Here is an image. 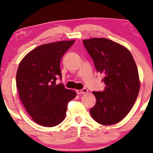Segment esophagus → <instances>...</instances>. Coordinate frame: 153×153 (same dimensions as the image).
<instances>
[{
    "label": "esophagus",
    "instance_id": "34e87169",
    "mask_svg": "<svg viewBox=\"0 0 153 153\" xmlns=\"http://www.w3.org/2000/svg\"><path fill=\"white\" fill-rule=\"evenodd\" d=\"M88 92V90L86 88H84L82 90H77V93L78 94H84V93H87Z\"/></svg>",
    "mask_w": 153,
    "mask_h": 153
}]
</instances>
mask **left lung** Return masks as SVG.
Segmentation results:
<instances>
[{
    "label": "left lung",
    "instance_id": "8db88e82",
    "mask_svg": "<svg viewBox=\"0 0 153 153\" xmlns=\"http://www.w3.org/2000/svg\"><path fill=\"white\" fill-rule=\"evenodd\" d=\"M98 73L105 76L103 92H93L97 102L90 110L98 123H117L128 115L138 97L140 82L135 61L125 46L105 38L82 41Z\"/></svg>",
    "mask_w": 153,
    "mask_h": 153
}]
</instances>
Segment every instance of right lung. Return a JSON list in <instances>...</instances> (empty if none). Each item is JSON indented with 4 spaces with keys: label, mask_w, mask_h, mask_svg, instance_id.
<instances>
[{
    "label": "right lung",
    "mask_w": 153,
    "mask_h": 153,
    "mask_svg": "<svg viewBox=\"0 0 153 153\" xmlns=\"http://www.w3.org/2000/svg\"><path fill=\"white\" fill-rule=\"evenodd\" d=\"M75 40L40 45L25 55L18 67L16 86L19 98L32 120L38 125H59L66 115L68 102L76 97L74 90L56 85L61 78L60 62Z\"/></svg>",
    "instance_id": "add662e5"
}]
</instances>
